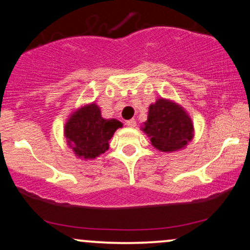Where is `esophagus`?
Masks as SVG:
<instances>
[{
	"mask_svg": "<svg viewBox=\"0 0 250 250\" xmlns=\"http://www.w3.org/2000/svg\"><path fill=\"white\" fill-rule=\"evenodd\" d=\"M125 125H127L128 127H131V128H134V127H136V121H135L134 119H131V120H128V121H125Z\"/></svg>",
	"mask_w": 250,
	"mask_h": 250,
	"instance_id": "esophagus-1",
	"label": "esophagus"
}]
</instances>
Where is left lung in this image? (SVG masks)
Wrapping results in <instances>:
<instances>
[{
    "label": "left lung",
    "mask_w": 250,
    "mask_h": 250,
    "mask_svg": "<svg viewBox=\"0 0 250 250\" xmlns=\"http://www.w3.org/2000/svg\"><path fill=\"white\" fill-rule=\"evenodd\" d=\"M142 130L160 151H176L185 148L194 137L190 116L180 104L167 99H157L149 105L148 119Z\"/></svg>",
    "instance_id": "1"
}]
</instances>
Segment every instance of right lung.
Here are the masks:
<instances>
[{"instance_id": "1", "label": "right lung", "mask_w": 250, "mask_h": 250, "mask_svg": "<svg viewBox=\"0 0 250 250\" xmlns=\"http://www.w3.org/2000/svg\"><path fill=\"white\" fill-rule=\"evenodd\" d=\"M122 123L115 119H103L96 103L79 108L68 117L64 136L68 146L79 159L93 160L108 150L109 140Z\"/></svg>"}]
</instances>
